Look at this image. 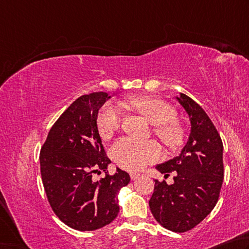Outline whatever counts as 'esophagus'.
<instances>
[{
  "label": "esophagus",
  "mask_w": 249,
  "mask_h": 249,
  "mask_svg": "<svg viewBox=\"0 0 249 249\" xmlns=\"http://www.w3.org/2000/svg\"><path fill=\"white\" fill-rule=\"evenodd\" d=\"M141 176V174L140 173H131L130 174V177H131V179L132 180H136V179H138L139 177Z\"/></svg>",
  "instance_id": "obj_1"
}]
</instances>
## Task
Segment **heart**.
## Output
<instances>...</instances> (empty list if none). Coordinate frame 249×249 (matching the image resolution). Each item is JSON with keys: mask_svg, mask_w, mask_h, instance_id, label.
Segmentation results:
<instances>
[{"mask_svg": "<svg viewBox=\"0 0 249 249\" xmlns=\"http://www.w3.org/2000/svg\"><path fill=\"white\" fill-rule=\"evenodd\" d=\"M124 106L141 113L154 124V133L168 149L175 150L184 142V130L177 121L174 109L162 100L152 97H134L124 103ZM121 109L113 104H106L97 117L100 137L110 139L121 124ZM111 158L120 167L128 171H139L156 162L160 156V147L154 141L139 142L122 138L111 146Z\"/></svg>", "mask_w": 249, "mask_h": 249, "instance_id": "obj_1", "label": "heart"}]
</instances>
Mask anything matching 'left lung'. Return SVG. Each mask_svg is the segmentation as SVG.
Instances as JSON below:
<instances>
[{
	"instance_id": "8db88e82",
	"label": "left lung",
	"mask_w": 249,
	"mask_h": 249,
	"mask_svg": "<svg viewBox=\"0 0 249 249\" xmlns=\"http://www.w3.org/2000/svg\"><path fill=\"white\" fill-rule=\"evenodd\" d=\"M176 99L190 120L188 141L179 155L156 165L165 176L175 172L174 184L155 179L149 201L155 220L169 231L187 232L198 225L219 200L223 182V143L206 111L185 94Z\"/></svg>"
}]
</instances>
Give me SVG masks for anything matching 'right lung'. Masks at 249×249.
<instances>
[{
    "label": "right lung",
    "instance_id": "add662e5",
    "mask_svg": "<svg viewBox=\"0 0 249 249\" xmlns=\"http://www.w3.org/2000/svg\"><path fill=\"white\" fill-rule=\"evenodd\" d=\"M110 96L104 91L83 95L52 125L40 151V173L48 201L55 215L70 228L95 231L116 219L118 195L130 182L127 172L110 164L97 128L99 108ZM107 175L94 182L92 173Z\"/></svg>",
    "mask_w": 249,
    "mask_h": 249
}]
</instances>
